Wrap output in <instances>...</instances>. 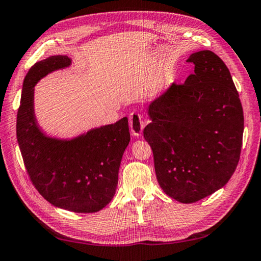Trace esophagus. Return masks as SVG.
Segmentation results:
<instances>
[{
	"label": "esophagus",
	"instance_id": "esophagus-1",
	"mask_svg": "<svg viewBox=\"0 0 261 261\" xmlns=\"http://www.w3.org/2000/svg\"><path fill=\"white\" fill-rule=\"evenodd\" d=\"M129 125H130L131 134L136 136V137H139L144 130L145 123H144L142 116L134 111V113H131L129 116Z\"/></svg>",
	"mask_w": 261,
	"mask_h": 261
}]
</instances>
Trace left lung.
Returning <instances> with one entry per match:
<instances>
[{"instance_id":"obj_1","label":"left lung","mask_w":261,"mask_h":261,"mask_svg":"<svg viewBox=\"0 0 261 261\" xmlns=\"http://www.w3.org/2000/svg\"><path fill=\"white\" fill-rule=\"evenodd\" d=\"M195 65L185 84H172L148 106L144 129L156 180L169 197L194 203L227 184L241 156L244 115L230 71L209 49L187 59Z\"/></svg>"}]
</instances>
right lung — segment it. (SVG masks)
Masks as SVG:
<instances>
[{
    "label": "right lung",
    "instance_id": "right-lung-1",
    "mask_svg": "<svg viewBox=\"0 0 261 261\" xmlns=\"http://www.w3.org/2000/svg\"><path fill=\"white\" fill-rule=\"evenodd\" d=\"M71 64L67 56H52L29 69L17 113V142L30 180L45 200L68 212L96 213L115 195L119 165L130 142L129 124L123 117L73 139L48 137L40 130L35 86Z\"/></svg>",
    "mask_w": 261,
    "mask_h": 261
}]
</instances>
